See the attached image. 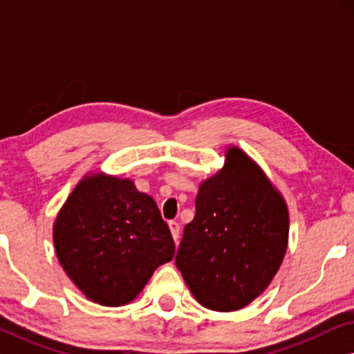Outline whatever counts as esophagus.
<instances>
[{
  "label": "esophagus",
  "instance_id": "34e87169",
  "mask_svg": "<svg viewBox=\"0 0 354 354\" xmlns=\"http://www.w3.org/2000/svg\"><path fill=\"white\" fill-rule=\"evenodd\" d=\"M169 229H171V234H172L174 241H176V243H178V236H180V225H178V222H176V221L169 222Z\"/></svg>",
  "mask_w": 354,
  "mask_h": 354
}]
</instances>
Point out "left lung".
I'll use <instances>...</instances> for the list:
<instances>
[{
    "label": "left lung",
    "instance_id": "1",
    "mask_svg": "<svg viewBox=\"0 0 354 354\" xmlns=\"http://www.w3.org/2000/svg\"><path fill=\"white\" fill-rule=\"evenodd\" d=\"M176 266L203 306L236 311L266 290L287 251L288 211L264 172L239 148L200 185Z\"/></svg>",
    "mask_w": 354,
    "mask_h": 354
}]
</instances>
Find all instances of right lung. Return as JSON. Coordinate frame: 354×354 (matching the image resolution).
Wrapping results in <instances>:
<instances>
[{"mask_svg": "<svg viewBox=\"0 0 354 354\" xmlns=\"http://www.w3.org/2000/svg\"><path fill=\"white\" fill-rule=\"evenodd\" d=\"M55 248L72 282L104 306L132 301L176 253L153 198L108 176L86 177L71 193L57 214Z\"/></svg>", "mask_w": 354, "mask_h": 354, "instance_id": "obj_1", "label": "right lung"}]
</instances>
